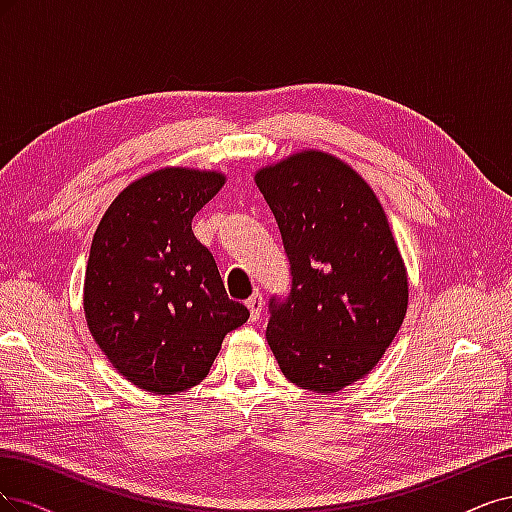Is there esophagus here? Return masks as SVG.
<instances>
[{"instance_id":"1","label":"esophagus","mask_w":512,"mask_h":512,"mask_svg":"<svg viewBox=\"0 0 512 512\" xmlns=\"http://www.w3.org/2000/svg\"><path fill=\"white\" fill-rule=\"evenodd\" d=\"M246 308L251 310V321H257L261 310H263V295L261 293H253L249 300H246Z\"/></svg>"}]
</instances>
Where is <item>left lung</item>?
<instances>
[{
    "label": "left lung",
    "instance_id": "8db88e82",
    "mask_svg": "<svg viewBox=\"0 0 512 512\" xmlns=\"http://www.w3.org/2000/svg\"><path fill=\"white\" fill-rule=\"evenodd\" d=\"M255 183L291 266L289 295L270 300L268 344L291 383L336 393L378 364L406 315L408 276L385 210L321 151L261 168Z\"/></svg>",
    "mask_w": 512,
    "mask_h": 512
}]
</instances>
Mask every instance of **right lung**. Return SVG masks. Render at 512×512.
<instances>
[{"mask_svg": "<svg viewBox=\"0 0 512 512\" xmlns=\"http://www.w3.org/2000/svg\"><path fill=\"white\" fill-rule=\"evenodd\" d=\"M223 183L221 172H151L117 195L95 229L82 300L89 332L144 391L204 381L223 338L249 319L191 229Z\"/></svg>", "mask_w": 512, "mask_h": 512, "instance_id": "add662e5", "label": "right lung"}]
</instances>
